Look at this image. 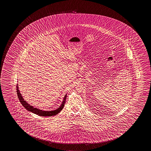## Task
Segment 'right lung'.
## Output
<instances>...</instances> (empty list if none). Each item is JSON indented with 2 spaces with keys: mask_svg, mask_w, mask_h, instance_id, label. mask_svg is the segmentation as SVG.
<instances>
[{
  "mask_svg": "<svg viewBox=\"0 0 151 151\" xmlns=\"http://www.w3.org/2000/svg\"><path fill=\"white\" fill-rule=\"evenodd\" d=\"M17 94L18 99H19L21 104H22V106L24 107L25 109H26L28 111H32L33 113L40 116H52L57 115L64 108L66 97H67V95L66 94L64 98V99H63V101L62 102V104H61L60 107H58V109H55L54 111H44L37 109V108H34L32 106H31V105H30L29 104H28L27 103L24 99L22 97V96L20 91L18 89V86H17Z\"/></svg>",
  "mask_w": 151,
  "mask_h": 151,
  "instance_id": "1",
  "label": "right lung"
}]
</instances>
